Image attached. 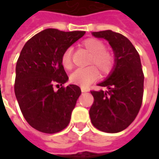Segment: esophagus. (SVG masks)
Segmentation results:
<instances>
[{
    "instance_id": "34e87169",
    "label": "esophagus",
    "mask_w": 159,
    "mask_h": 159,
    "mask_svg": "<svg viewBox=\"0 0 159 159\" xmlns=\"http://www.w3.org/2000/svg\"><path fill=\"white\" fill-rule=\"evenodd\" d=\"M81 92H88V89H81Z\"/></svg>"
}]
</instances>
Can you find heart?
<instances>
[{"mask_svg": "<svg viewBox=\"0 0 159 159\" xmlns=\"http://www.w3.org/2000/svg\"><path fill=\"white\" fill-rule=\"evenodd\" d=\"M82 46L91 54L89 64H94L98 69L94 66L77 69L70 75V80L80 87L87 88L98 78V70L102 76L111 72L114 65V57L111 53L105 49V44L101 40L89 38L83 41ZM61 64L66 70L72 68V49L70 48L65 49L62 54Z\"/></svg>", "mask_w": 159, "mask_h": 159, "instance_id": "b5f03b06", "label": "heart"}]
</instances>
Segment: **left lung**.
I'll list each match as a JSON object with an SVG mask.
<instances>
[{
  "label": "left lung",
  "instance_id": "left-lung-1",
  "mask_svg": "<svg viewBox=\"0 0 159 159\" xmlns=\"http://www.w3.org/2000/svg\"><path fill=\"white\" fill-rule=\"evenodd\" d=\"M109 41L115 55L112 71L98 86L106 91H91L94 102L89 110L93 125L105 133H119L135 119L143 103L144 75L137 50L124 35L111 30L94 32Z\"/></svg>",
  "mask_w": 159,
  "mask_h": 159
}]
</instances>
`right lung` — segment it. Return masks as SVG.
<instances>
[{
	"mask_svg": "<svg viewBox=\"0 0 159 159\" xmlns=\"http://www.w3.org/2000/svg\"><path fill=\"white\" fill-rule=\"evenodd\" d=\"M85 33L49 28L35 34L22 48L14 89L24 118L34 129L55 134L69 125L81 90L76 85L63 86L68 76L61 57ZM56 84L61 86L58 90L53 89Z\"/></svg>",
	"mask_w": 159,
	"mask_h": 159,
	"instance_id": "obj_1",
	"label": "right lung"
}]
</instances>
